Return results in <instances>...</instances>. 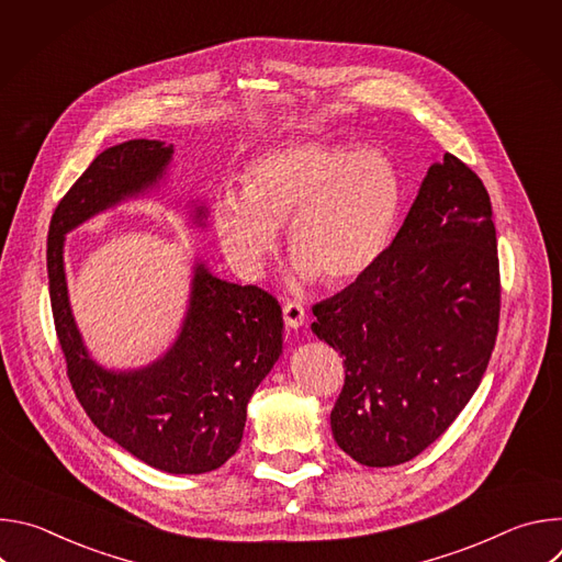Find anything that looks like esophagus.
<instances>
[{
    "instance_id": "esophagus-1",
    "label": "esophagus",
    "mask_w": 562,
    "mask_h": 562,
    "mask_svg": "<svg viewBox=\"0 0 562 562\" xmlns=\"http://www.w3.org/2000/svg\"><path fill=\"white\" fill-rule=\"evenodd\" d=\"M282 313H284V323H286L291 329H297V327H302V325H304L306 311H304V306H302L300 302H295V300L284 302Z\"/></svg>"
}]
</instances>
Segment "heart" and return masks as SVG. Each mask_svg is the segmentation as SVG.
<instances>
[{
    "label": "heart",
    "mask_w": 562,
    "mask_h": 562,
    "mask_svg": "<svg viewBox=\"0 0 562 562\" xmlns=\"http://www.w3.org/2000/svg\"><path fill=\"white\" fill-rule=\"evenodd\" d=\"M403 182L375 148L302 142L245 167L239 193L224 191L213 224L226 258L256 276L289 222V251L302 278L349 284L371 271L397 231Z\"/></svg>",
    "instance_id": "heart-1"
}]
</instances>
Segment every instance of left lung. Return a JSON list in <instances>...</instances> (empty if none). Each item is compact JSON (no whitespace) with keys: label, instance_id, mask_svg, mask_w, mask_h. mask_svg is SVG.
Here are the masks:
<instances>
[{"label":"left lung","instance_id":"8db88e82","mask_svg":"<svg viewBox=\"0 0 562 562\" xmlns=\"http://www.w3.org/2000/svg\"><path fill=\"white\" fill-rule=\"evenodd\" d=\"M313 334L345 358L338 447L367 467L423 453L487 371L501 319L496 226L485 184L451 153L431 165L380 262L313 304Z\"/></svg>","mask_w":562,"mask_h":562}]
</instances>
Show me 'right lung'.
<instances>
[{"mask_svg": "<svg viewBox=\"0 0 562 562\" xmlns=\"http://www.w3.org/2000/svg\"><path fill=\"white\" fill-rule=\"evenodd\" d=\"M171 153L173 144L128 139L93 159L50 217L48 291L66 375L93 425L159 471L206 473L237 451L249 400L282 353L278 300L256 284L217 280L198 265L191 306L171 351L146 369L113 373L89 358L64 278V235L153 187Z\"/></svg>", "mask_w": 562, "mask_h": 562, "instance_id": "1", "label": "right lung"}]
</instances>
